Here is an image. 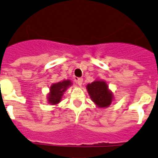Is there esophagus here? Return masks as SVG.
<instances>
[{"label":"esophagus","mask_w":158,"mask_h":158,"mask_svg":"<svg viewBox=\"0 0 158 158\" xmlns=\"http://www.w3.org/2000/svg\"><path fill=\"white\" fill-rule=\"evenodd\" d=\"M77 81L78 85H81L82 84H83V78H81V77L77 78Z\"/></svg>","instance_id":"34e87169"}]
</instances>
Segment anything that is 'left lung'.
<instances>
[{
	"mask_svg": "<svg viewBox=\"0 0 158 158\" xmlns=\"http://www.w3.org/2000/svg\"><path fill=\"white\" fill-rule=\"evenodd\" d=\"M86 88L91 101L100 109L108 108L113 102V93L109 88L106 81L102 79H96L91 84H88Z\"/></svg>",
	"mask_w": 158,
	"mask_h": 158,
	"instance_id": "obj_1",
	"label": "left lung"
}]
</instances>
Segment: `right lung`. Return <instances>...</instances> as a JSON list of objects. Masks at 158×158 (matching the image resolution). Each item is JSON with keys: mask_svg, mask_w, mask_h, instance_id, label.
Returning a JSON list of instances; mask_svg holds the SVG:
<instances>
[{"mask_svg": "<svg viewBox=\"0 0 158 158\" xmlns=\"http://www.w3.org/2000/svg\"><path fill=\"white\" fill-rule=\"evenodd\" d=\"M73 85L70 80H63L56 83L52 84L49 87V91L47 94L48 103L52 106H57L61 101L67 88Z\"/></svg>", "mask_w": 158, "mask_h": 158, "instance_id": "obj_1", "label": "right lung"}]
</instances>
